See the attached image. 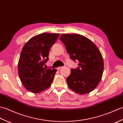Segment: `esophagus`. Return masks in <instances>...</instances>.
<instances>
[{
	"label": "esophagus",
	"instance_id": "obj_1",
	"mask_svg": "<svg viewBox=\"0 0 123 123\" xmlns=\"http://www.w3.org/2000/svg\"><path fill=\"white\" fill-rule=\"evenodd\" d=\"M63 68V67H59L58 68H57V70H60L61 68Z\"/></svg>",
	"mask_w": 123,
	"mask_h": 123
}]
</instances>
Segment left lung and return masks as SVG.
<instances>
[{
  "label": "left lung",
  "instance_id": "8db88e82",
  "mask_svg": "<svg viewBox=\"0 0 123 123\" xmlns=\"http://www.w3.org/2000/svg\"><path fill=\"white\" fill-rule=\"evenodd\" d=\"M60 40L64 43L70 59L78 62V67L71 69L67 78L68 87L81 95L91 92L98 86L103 74L100 52L89 39L77 34H62Z\"/></svg>",
  "mask_w": 123,
  "mask_h": 123
}]
</instances>
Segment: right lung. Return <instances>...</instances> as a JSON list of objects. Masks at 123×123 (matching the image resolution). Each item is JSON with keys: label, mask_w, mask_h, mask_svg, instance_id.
<instances>
[{"label": "right lung", "mask_w": 123, "mask_h": 123, "mask_svg": "<svg viewBox=\"0 0 123 123\" xmlns=\"http://www.w3.org/2000/svg\"><path fill=\"white\" fill-rule=\"evenodd\" d=\"M59 34L44 33L31 38L25 44L18 64V74L26 89L38 93L48 89L53 81L55 69L44 68L49 60V49Z\"/></svg>", "instance_id": "right-lung-1"}]
</instances>
